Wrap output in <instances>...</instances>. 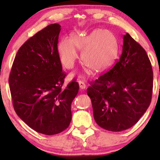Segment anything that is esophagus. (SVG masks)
<instances>
[{"instance_id": "34e87169", "label": "esophagus", "mask_w": 160, "mask_h": 160, "mask_svg": "<svg viewBox=\"0 0 160 160\" xmlns=\"http://www.w3.org/2000/svg\"><path fill=\"white\" fill-rule=\"evenodd\" d=\"M78 84H79V87L81 90H85V89L86 88L85 83L82 82V81H79V82H78Z\"/></svg>"}]
</instances>
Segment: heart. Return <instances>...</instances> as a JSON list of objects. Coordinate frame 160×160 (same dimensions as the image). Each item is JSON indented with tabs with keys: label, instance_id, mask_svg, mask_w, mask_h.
<instances>
[{
	"label": "heart",
	"instance_id": "1",
	"mask_svg": "<svg viewBox=\"0 0 160 160\" xmlns=\"http://www.w3.org/2000/svg\"><path fill=\"white\" fill-rule=\"evenodd\" d=\"M78 50H82L81 58L86 66L97 73L109 70L117 61L119 43L116 35L104 29H96L89 34L73 33L63 38L57 44V53L61 63L72 68L78 58Z\"/></svg>",
	"mask_w": 160,
	"mask_h": 160
}]
</instances>
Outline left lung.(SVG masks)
Returning <instances> with one entry per match:
<instances>
[{
    "label": "left lung",
    "mask_w": 160,
    "mask_h": 160,
    "mask_svg": "<svg viewBox=\"0 0 160 160\" xmlns=\"http://www.w3.org/2000/svg\"><path fill=\"white\" fill-rule=\"evenodd\" d=\"M112 69L87 90L96 123L109 131H125L147 111L152 94L153 72L147 53L128 33Z\"/></svg>",
    "instance_id": "obj_1"
}]
</instances>
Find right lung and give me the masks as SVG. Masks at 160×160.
Segmentation results:
<instances>
[{
  "label": "right lung",
  "mask_w": 160,
  "mask_h": 160,
  "mask_svg": "<svg viewBox=\"0 0 160 160\" xmlns=\"http://www.w3.org/2000/svg\"><path fill=\"white\" fill-rule=\"evenodd\" d=\"M61 25L38 32L18 50L9 77L13 107L27 125L40 133L63 131L72 118L71 104L79 90L76 81L63 89L66 74L57 53Z\"/></svg>",
  "instance_id": "add662e5"
}]
</instances>
